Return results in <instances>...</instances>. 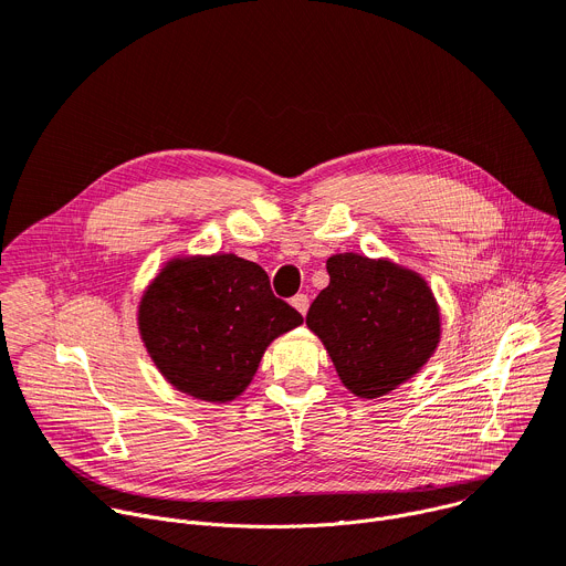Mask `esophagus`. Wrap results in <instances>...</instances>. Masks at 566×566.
<instances>
[{
	"label": "esophagus",
	"instance_id": "1",
	"mask_svg": "<svg viewBox=\"0 0 566 566\" xmlns=\"http://www.w3.org/2000/svg\"><path fill=\"white\" fill-rule=\"evenodd\" d=\"M292 305L301 312V315H305L307 307H310V298H307V294H296V296L292 298Z\"/></svg>",
	"mask_w": 566,
	"mask_h": 566
}]
</instances>
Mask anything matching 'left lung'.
<instances>
[{
	"mask_svg": "<svg viewBox=\"0 0 566 566\" xmlns=\"http://www.w3.org/2000/svg\"><path fill=\"white\" fill-rule=\"evenodd\" d=\"M331 283L312 301L305 324L315 333L344 387L380 398L407 382L441 342V310L427 281L387 259L335 254Z\"/></svg>",
	"mask_w": 566,
	"mask_h": 566,
	"instance_id": "1",
	"label": "left lung"
}]
</instances>
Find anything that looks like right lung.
Returning a JSON list of instances; mask_svg holds the SVG:
<instances>
[{
  "instance_id": "add662e5",
  "label": "right lung",
  "mask_w": 566,
  "mask_h": 566,
  "mask_svg": "<svg viewBox=\"0 0 566 566\" xmlns=\"http://www.w3.org/2000/svg\"><path fill=\"white\" fill-rule=\"evenodd\" d=\"M137 324L177 391L231 402L256 375L265 348L303 317L274 296L261 265L213 254L168 261L139 301Z\"/></svg>"
}]
</instances>
